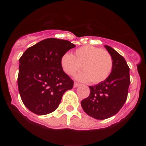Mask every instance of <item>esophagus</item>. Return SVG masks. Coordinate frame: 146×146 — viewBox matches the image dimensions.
<instances>
[{
    "label": "esophagus",
    "mask_w": 146,
    "mask_h": 146,
    "mask_svg": "<svg viewBox=\"0 0 146 146\" xmlns=\"http://www.w3.org/2000/svg\"><path fill=\"white\" fill-rule=\"evenodd\" d=\"M80 86V84L79 82H74V88H77L78 87V86Z\"/></svg>",
    "instance_id": "esophagus-1"
}]
</instances>
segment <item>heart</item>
Wrapping results in <instances>:
<instances>
[{
    "mask_svg": "<svg viewBox=\"0 0 146 146\" xmlns=\"http://www.w3.org/2000/svg\"><path fill=\"white\" fill-rule=\"evenodd\" d=\"M61 66L68 74H74L82 69L84 72L76 75L82 82L91 81L93 83L103 82L111 74L113 59L111 54L93 46H83L75 50L74 55L64 54L60 60Z\"/></svg>",
    "mask_w": 146,
    "mask_h": 146,
    "instance_id": "heart-1",
    "label": "heart"
}]
</instances>
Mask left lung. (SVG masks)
<instances>
[{"label":"left lung","mask_w":146,"mask_h":146,"mask_svg":"<svg viewBox=\"0 0 146 146\" xmlns=\"http://www.w3.org/2000/svg\"><path fill=\"white\" fill-rule=\"evenodd\" d=\"M113 59L111 74L103 82L89 86L88 97L81 102L86 114L98 120L110 118L118 113L126 102L130 84L129 68L122 55L104 45Z\"/></svg>","instance_id":"obj_1"}]
</instances>
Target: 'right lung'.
<instances>
[{
  "mask_svg": "<svg viewBox=\"0 0 146 146\" xmlns=\"http://www.w3.org/2000/svg\"><path fill=\"white\" fill-rule=\"evenodd\" d=\"M75 47L69 41L50 38L29 47L20 58L17 84L25 106L36 115L55 111L74 81L60 64L62 56Z\"/></svg>",
  "mask_w": 146,
  "mask_h": 146,
  "instance_id": "1",
  "label": "right lung"
}]
</instances>
